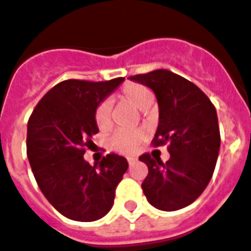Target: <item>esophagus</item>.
<instances>
[{
	"instance_id": "1",
	"label": "esophagus",
	"mask_w": 251,
	"mask_h": 251,
	"mask_svg": "<svg viewBox=\"0 0 251 251\" xmlns=\"http://www.w3.org/2000/svg\"><path fill=\"white\" fill-rule=\"evenodd\" d=\"M135 162H137V158H127V163H129V166L134 165Z\"/></svg>"
}]
</instances>
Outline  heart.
Instances as JSON below:
<instances>
[{
  "label": "heart",
  "instance_id": "b5f03b06",
  "mask_svg": "<svg viewBox=\"0 0 251 251\" xmlns=\"http://www.w3.org/2000/svg\"><path fill=\"white\" fill-rule=\"evenodd\" d=\"M120 97L124 101L129 102L133 106L145 110L153 101V94L149 89L141 83H127L121 90ZM96 124L100 130H106L111 125L110 107L107 103H101L96 109ZM144 133L141 130H118L111 135L109 145L111 149L118 153L133 154L144 140Z\"/></svg>",
  "mask_w": 251,
  "mask_h": 251
}]
</instances>
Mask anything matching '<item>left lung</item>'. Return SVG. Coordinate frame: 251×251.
I'll return each mask as SVG.
<instances>
[{
	"label": "left lung",
	"instance_id": "8db88e82",
	"mask_svg": "<svg viewBox=\"0 0 251 251\" xmlns=\"http://www.w3.org/2000/svg\"><path fill=\"white\" fill-rule=\"evenodd\" d=\"M130 79L155 94L159 122L153 145H168L170 153L166 162L149 153L141 155L149 169L142 190L159 210H179L201 196L214 173L221 145L217 111L201 89L170 70L158 69Z\"/></svg>",
	"mask_w": 251,
	"mask_h": 251
}]
</instances>
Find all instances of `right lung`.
<instances>
[{
  "instance_id": "add662e5",
  "label": "right lung",
  "mask_w": 251,
  "mask_h": 251,
  "mask_svg": "<svg viewBox=\"0 0 251 251\" xmlns=\"http://www.w3.org/2000/svg\"><path fill=\"white\" fill-rule=\"evenodd\" d=\"M125 78L66 79L37 103L27 122L26 151L38 187L66 218L92 222L106 215L127 161L107 154L92 166L83 158L98 133L96 109Z\"/></svg>"
}]
</instances>
